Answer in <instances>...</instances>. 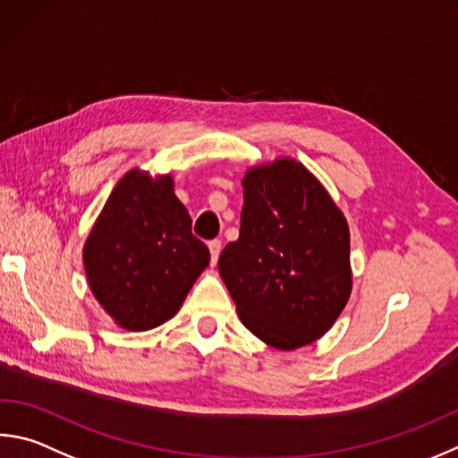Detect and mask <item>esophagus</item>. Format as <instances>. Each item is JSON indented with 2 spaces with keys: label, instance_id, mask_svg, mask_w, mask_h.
I'll use <instances>...</instances> for the list:
<instances>
[{
  "label": "esophagus",
  "instance_id": "esophagus-1",
  "mask_svg": "<svg viewBox=\"0 0 458 458\" xmlns=\"http://www.w3.org/2000/svg\"><path fill=\"white\" fill-rule=\"evenodd\" d=\"M208 248H210V256H212V264L218 262V256L222 252V242L220 240H212L210 244H208Z\"/></svg>",
  "mask_w": 458,
  "mask_h": 458
}]
</instances>
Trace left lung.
Listing matches in <instances>:
<instances>
[{
    "instance_id": "1",
    "label": "left lung",
    "mask_w": 458,
    "mask_h": 458,
    "mask_svg": "<svg viewBox=\"0 0 458 458\" xmlns=\"http://www.w3.org/2000/svg\"><path fill=\"white\" fill-rule=\"evenodd\" d=\"M242 188L240 236L218 272L244 327L276 351H296L327 335L351 298V230L294 157L250 165Z\"/></svg>"
}]
</instances>
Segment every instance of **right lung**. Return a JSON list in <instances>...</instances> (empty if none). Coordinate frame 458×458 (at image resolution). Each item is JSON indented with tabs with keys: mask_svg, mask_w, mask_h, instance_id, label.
I'll return each instance as SVG.
<instances>
[{
	"mask_svg": "<svg viewBox=\"0 0 458 458\" xmlns=\"http://www.w3.org/2000/svg\"><path fill=\"white\" fill-rule=\"evenodd\" d=\"M91 294L120 328L152 330L184 304L210 252L174 194L172 174H123L86 238Z\"/></svg>",
	"mask_w": 458,
	"mask_h": 458,
	"instance_id": "1",
	"label": "right lung"
}]
</instances>
